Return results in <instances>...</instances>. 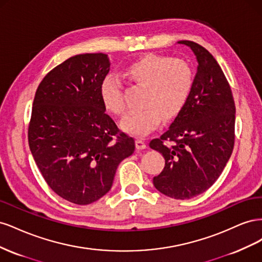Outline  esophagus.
Listing matches in <instances>:
<instances>
[{"mask_svg": "<svg viewBox=\"0 0 262 262\" xmlns=\"http://www.w3.org/2000/svg\"><path fill=\"white\" fill-rule=\"evenodd\" d=\"M136 146L138 149H144V148H146V143L142 139H137Z\"/></svg>", "mask_w": 262, "mask_h": 262, "instance_id": "esophagus-1", "label": "esophagus"}]
</instances>
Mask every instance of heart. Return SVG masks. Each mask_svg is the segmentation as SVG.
<instances>
[{
	"mask_svg": "<svg viewBox=\"0 0 262 262\" xmlns=\"http://www.w3.org/2000/svg\"><path fill=\"white\" fill-rule=\"evenodd\" d=\"M129 80L143 87L141 105L122 121L123 130L144 137L161 123L180 115L187 105L193 84L191 66L182 59L147 54L125 69ZM100 98L105 108L116 116L126 112L122 84L117 77L107 75L100 83Z\"/></svg>",
	"mask_w": 262,
	"mask_h": 262,
	"instance_id": "heart-1",
	"label": "heart"
}]
</instances>
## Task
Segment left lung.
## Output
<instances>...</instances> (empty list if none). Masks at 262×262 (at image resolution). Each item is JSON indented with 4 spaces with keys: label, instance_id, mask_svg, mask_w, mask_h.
<instances>
[{
    "label": "left lung",
    "instance_id": "obj_1",
    "mask_svg": "<svg viewBox=\"0 0 262 262\" xmlns=\"http://www.w3.org/2000/svg\"><path fill=\"white\" fill-rule=\"evenodd\" d=\"M198 61L187 105L149 147L165 158L153 178L158 191L177 200L203 193L217 180L232 155L235 140V102L231 87L213 55L193 41L180 40Z\"/></svg>",
    "mask_w": 262,
    "mask_h": 262
}]
</instances>
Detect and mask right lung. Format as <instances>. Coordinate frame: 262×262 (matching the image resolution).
<instances>
[{"mask_svg": "<svg viewBox=\"0 0 262 262\" xmlns=\"http://www.w3.org/2000/svg\"><path fill=\"white\" fill-rule=\"evenodd\" d=\"M109 70L107 54L74 55L50 71L35 95L30 152L49 187L75 204L104 196L118 165L136 148L101 101L100 83Z\"/></svg>", "mask_w": 262, "mask_h": 262, "instance_id": "1", "label": "right lung"}]
</instances>
